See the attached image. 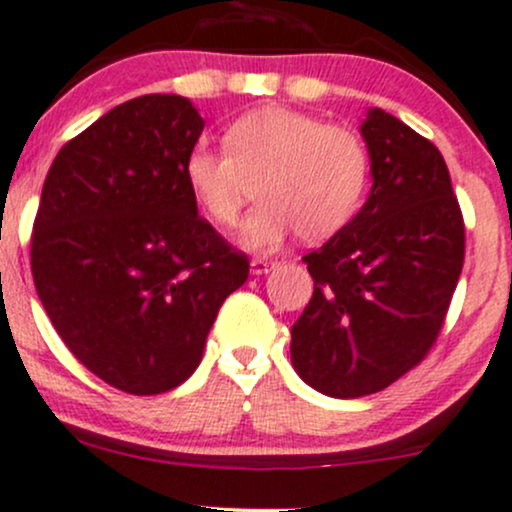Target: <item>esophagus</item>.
I'll use <instances>...</instances> for the list:
<instances>
[{
    "instance_id": "esophagus-1",
    "label": "esophagus",
    "mask_w": 512,
    "mask_h": 512,
    "mask_svg": "<svg viewBox=\"0 0 512 512\" xmlns=\"http://www.w3.org/2000/svg\"><path fill=\"white\" fill-rule=\"evenodd\" d=\"M249 266H251V273H254V275H266V273L273 271L275 263L268 261V258H254Z\"/></svg>"
}]
</instances>
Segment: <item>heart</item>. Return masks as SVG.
I'll list each match as a JSON object with an SVG mask.
<instances>
[{"label": "heart", "mask_w": 512, "mask_h": 512, "mask_svg": "<svg viewBox=\"0 0 512 512\" xmlns=\"http://www.w3.org/2000/svg\"><path fill=\"white\" fill-rule=\"evenodd\" d=\"M227 149L195 145L186 181L215 225L237 222L258 181L261 203L237 234L249 251L278 249L300 229L307 241L329 239L353 220L370 176V157L353 130L290 108L268 106L229 125Z\"/></svg>", "instance_id": "1"}]
</instances>
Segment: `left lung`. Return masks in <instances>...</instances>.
Returning <instances> with one entry per match:
<instances>
[{
	"instance_id": "left-lung-1",
	"label": "left lung",
	"mask_w": 512,
	"mask_h": 512,
	"mask_svg": "<svg viewBox=\"0 0 512 512\" xmlns=\"http://www.w3.org/2000/svg\"><path fill=\"white\" fill-rule=\"evenodd\" d=\"M372 188L302 258L314 295L292 326L297 375L333 399L382 392L426 358L464 263V222L438 147L382 108L360 123Z\"/></svg>"
}]
</instances>
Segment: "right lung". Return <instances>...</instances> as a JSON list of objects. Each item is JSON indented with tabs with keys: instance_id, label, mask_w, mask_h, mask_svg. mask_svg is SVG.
Returning a JSON list of instances; mask_svg holds the SVG:
<instances>
[{
	"instance_id": "obj_1",
	"label": "right lung",
	"mask_w": 512,
	"mask_h": 512,
	"mask_svg": "<svg viewBox=\"0 0 512 512\" xmlns=\"http://www.w3.org/2000/svg\"><path fill=\"white\" fill-rule=\"evenodd\" d=\"M203 128L183 96H137L67 142L45 176L33 283L74 358L120 392L186 382L222 302L249 278L188 188Z\"/></svg>"
}]
</instances>
